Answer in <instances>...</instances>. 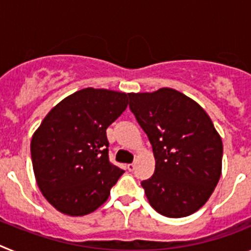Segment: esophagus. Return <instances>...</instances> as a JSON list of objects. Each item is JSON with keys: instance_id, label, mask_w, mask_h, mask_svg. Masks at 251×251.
<instances>
[{"instance_id": "obj_1", "label": "esophagus", "mask_w": 251, "mask_h": 251, "mask_svg": "<svg viewBox=\"0 0 251 251\" xmlns=\"http://www.w3.org/2000/svg\"><path fill=\"white\" fill-rule=\"evenodd\" d=\"M134 168H136V165H134V163H129V165H127V170L129 171V172H133Z\"/></svg>"}]
</instances>
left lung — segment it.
Returning a JSON list of instances; mask_svg holds the SVG:
<instances>
[{
	"label": "left lung",
	"mask_w": 251,
	"mask_h": 251,
	"mask_svg": "<svg viewBox=\"0 0 251 251\" xmlns=\"http://www.w3.org/2000/svg\"><path fill=\"white\" fill-rule=\"evenodd\" d=\"M128 97L156 158L154 174L141 182L151 206L167 217L194 214L221 175L223 142L211 119L196 101L170 88Z\"/></svg>",
	"instance_id": "left-lung-1"
}]
</instances>
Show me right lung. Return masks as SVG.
Instances as JSON below:
<instances>
[{
    "label": "right lung",
    "mask_w": 251,
    "mask_h": 251,
    "mask_svg": "<svg viewBox=\"0 0 251 251\" xmlns=\"http://www.w3.org/2000/svg\"><path fill=\"white\" fill-rule=\"evenodd\" d=\"M128 94L85 88L49 112L31 141L37 185L63 214L84 216L103 205L124 171L109 161L106 128Z\"/></svg>",
    "instance_id": "obj_1"
}]
</instances>
